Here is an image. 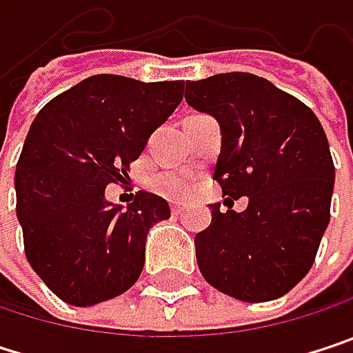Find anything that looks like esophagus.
<instances>
[{
    "label": "esophagus",
    "instance_id": "34e87169",
    "mask_svg": "<svg viewBox=\"0 0 353 353\" xmlns=\"http://www.w3.org/2000/svg\"><path fill=\"white\" fill-rule=\"evenodd\" d=\"M172 212H174L176 216H181V214L185 212V208H183L181 204H172Z\"/></svg>",
    "mask_w": 353,
    "mask_h": 353
}]
</instances>
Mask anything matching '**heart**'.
Segmentation results:
<instances>
[{"instance_id": "1", "label": "heart", "mask_w": 353, "mask_h": 353, "mask_svg": "<svg viewBox=\"0 0 353 353\" xmlns=\"http://www.w3.org/2000/svg\"><path fill=\"white\" fill-rule=\"evenodd\" d=\"M192 176L183 174V172H161L157 176L151 177V188L161 194V196H168V198H185L190 192H192Z\"/></svg>"}]
</instances>
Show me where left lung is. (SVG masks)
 I'll return each mask as SVG.
<instances>
[{
	"instance_id": "left-lung-1",
	"label": "left lung",
	"mask_w": 353,
	"mask_h": 353,
	"mask_svg": "<svg viewBox=\"0 0 353 353\" xmlns=\"http://www.w3.org/2000/svg\"><path fill=\"white\" fill-rule=\"evenodd\" d=\"M185 102L221 126L214 179L223 196H247L243 212H221L196 235L204 280L237 301L290 292L311 270L329 225L335 168L315 112L251 73L185 81Z\"/></svg>"
}]
</instances>
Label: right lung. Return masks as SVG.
I'll return each mask as SVG.
<instances>
[{
  "instance_id": "right-lung-1",
  "label": "right lung",
  "mask_w": 353,
  "mask_h": 353,
  "mask_svg": "<svg viewBox=\"0 0 353 353\" xmlns=\"http://www.w3.org/2000/svg\"><path fill=\"white\" fill-rule=\"evenodd\" d=\"M179 102L181 81L92 75L38 112L16 165V214L28 263L61 301L92 307L139 280L147 233L170 204L141 190L122 208L106 185L126 181Z\"/></svg>"
}]
</instances>
